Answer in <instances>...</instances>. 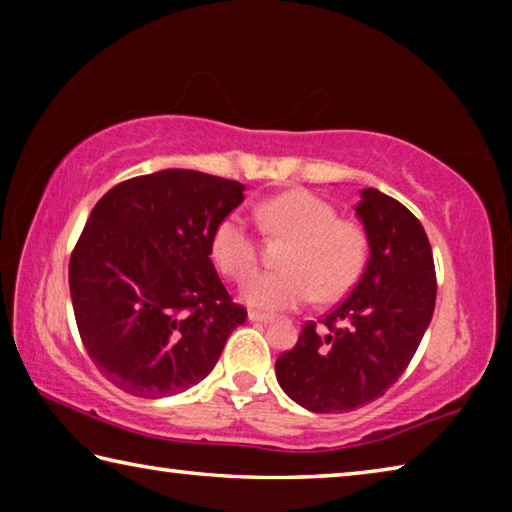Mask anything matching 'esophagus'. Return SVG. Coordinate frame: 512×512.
<instances>
[{
    "label": "esophagus",
    "mask_w": 512,
    "mask_h": 512,
    "mask_svg": "<svg viewBox=\"0 0 512 512\" xmlns=\"http://www.w3.org/2000/svg\"><path fill=\"white\" fill-rule=\"evenodd\" d=\"M248 320H250V323L266 325V323H271L273 316H268V314H259V311H248Z\"/></svg>",
    "instance_id": "esophagus-1"
}]
</instances>
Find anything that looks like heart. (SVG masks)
<instances>
[{
    "label": "heart",
    "mask_w": 512,
    "mask_h": 512,
    "mask_svg": "<svg viewBox=\"0 0 512 512\" xmlns=\"http://www.w3.org/2000/svg\"><path fill=\"white\" fill-rule=\"evenodd\" d=\"M259 228L273 237L291 239L284 273H255L259 244L241 214H228L212 235V257L232 280L248 277L241 296L250 307L266 311L296 309L314 296L334 302L348 293L368 259L366 230L357 221L341 219L327 198L309 189H291L255 207Z\"/></svg>",
    "instance_id": "1"
}]
</instances>
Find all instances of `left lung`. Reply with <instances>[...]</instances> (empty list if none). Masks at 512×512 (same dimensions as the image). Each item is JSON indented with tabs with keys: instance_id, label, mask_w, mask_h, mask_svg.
<instances>
[{
	"instance_id": "1",
	"label": "left lung",
	"mask_w": 512,
	"mask_h": 512,
	"mask_svg": "<svg viewBox=\"0 0 512 512\" xmlns=\"http://www.w3.org/2000/svg\"><path fill=\"white\" fill-rule=\"evenodd\" d=\"M357 214L370 244L361 280L275 361L282 391L314 413H348L384 395L409 368L436 307L422 223L372 187L361 189Z\"/></svg>"
}]
</instances>
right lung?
I'll return each instance as SVG.
<instances>
[{
  "instance_id": "obj_1",
  "label": "right lung",
  "mask_w": 512,
  "mask_h": 512,
  "mask_svg": "<svg viewBox=\"0 0 512 512\" xmlns=\"http://www.w3.org/2000/svg\"><path fill=\"white\" fill-rule=\"evenodd\" d=\"M244 185L192 169L124 180L101 196L69 257L81 341L135 397L187 391L219 361L246 309L212 264L214 228Z\"/></svg>"
}]
</instances>
